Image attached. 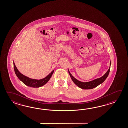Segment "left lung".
Instances as JSON below:
<instances>
[{"label":"left lung","mask_w":128,"mask_h":128,"mask_svg":"<svg viewBox=\"0 0 128 128\" xmlns=\"http://www.w3.org/2000/svg\"><path fill=\"white\" fill-rule=\"evenodd\" d=\"M110 65H111V61L110 63V66L109 68L103 76H102L100 78L95 79L93 80L89 81V82H83L78 80H77L72 75L70 72H69V69L68 71L69 74L70 76V77L71 78L72 80L77 86H78V87L83 89H92L95 87H97V86H98L100 84H102L103 82L106 80V78H107L109 74Z\"/></svg>","instance_id":"obj_1"}]
</instances>
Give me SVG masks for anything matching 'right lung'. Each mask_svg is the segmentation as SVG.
I'll return each instance as SVG.
<instances>
[{
    "mask_svg": "<svg viewBox=\"0 0 128 128\" xmlns=\"http://www.w3.org/2000/svg\"><path fill=\"white\" fill-rule=\"evenodd\" d=\"M13 66H14L15 72L16 74V76L18 77L19 79L25 85L30 87H34V88L41 87L44 86V84H46L47 82L50 80V78L52 76L53 72H54V70H53V71L51 72L48 75H47L46 77L40 80H36V79L28 78L25 75H23L18 70V69L16 68L15 66V63L14 62H13Z\"/></svg>",
    "mask_w": 128,
    "mask_h": 128,
    "instance_id": "1",
    "label": "right lung"
}]
</instances>
